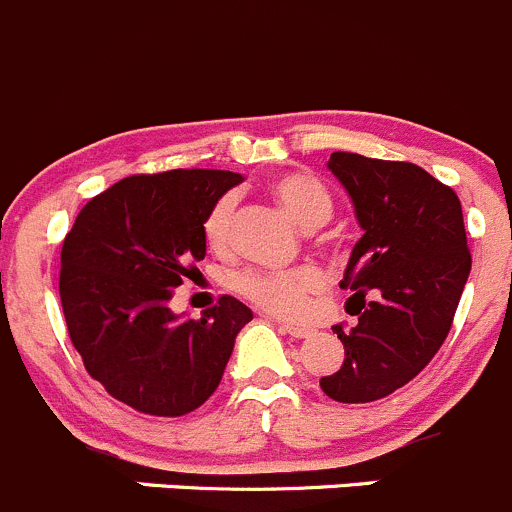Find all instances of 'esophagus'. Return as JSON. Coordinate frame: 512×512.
Masks as SVG:
<instances>
[{
    "instance_id": "esophagus-1",
    "label": "esophagus",
    "mask_w": 512,
    "mask_h": 512,
    "mask_svg": "<svg viewBox=\"0 0 512 512\" xmlns=\"http://www.w3.org/2000/svg\"><path fill=\"white\" fill-rule=\"evenodd\" d=\"M277 327H280V332H285V335L295 337V340H302V337H310L312 335L310 327L292 325V322H277Z\"/></svg>"
}]
</instances>
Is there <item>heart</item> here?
<instances>
[{
  "label": "heart",
  "mask_w": 512,
  "mask_h": 512,
  "mask_svg": "<svg viewBox=\"0 0 512 512\" xmlns=\"http://www.w3.org/2000/svg\"><path fill=\"white\" fill-rule=\"evenodd\" d=\"M270 195L275 197L277 205L292 217L305 230L325 225L332 215V195L322 180H317L310 172H285L270 182ZM237 200L235 195H222L215 205L210 207L205 217V240L207 245L222 250L227 247L235 225ZM235 287L252 302H257L265 310L275 315L295 317L305 310L310 295H315L322 287V275L312 267H297L290 272L275 270H242L235 277Z\"/></svg>",
  "instance_id": "b5f03b06"
}]
</instances>
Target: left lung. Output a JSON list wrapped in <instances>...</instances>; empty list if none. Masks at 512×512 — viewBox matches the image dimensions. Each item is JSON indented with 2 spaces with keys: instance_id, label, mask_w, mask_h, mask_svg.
<instances>
[{
  "instance_id": "1",
  "label": "left lung",
  "mask_w": 512,
  "mask_h": 512,
  "mask_svg": "<svg viewBox=\"0 0 512 512\" xmlns=\"http://www.w3.org/2000/svg\"><path fill=\"white\" fill-rule=\"evenodd\" d=\"M327 170L355 207L362 237L340 287L357 322L332 330L345 347L320 388L337 403H372L408 385L448 337L470 275L463 207L413 162L332 152Z\"/></svg>"
}]
</instances>
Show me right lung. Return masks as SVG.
<instances>
[{
	"mask_svg": "<svg viewBox=\"0 0 512 512\" xmlns=\"http://www.w3.org/2000/svg\"><path fill=\"white\" fill-rule=\"evenodd\" d=\"M227 170L124 177L92 197L62 245L59 297L74 350L112 398L180 418L217 390L252 310L220 297L200 320L170 310L205 257V217L240 185Z\"/></svg>",
	"mask_w": 512,
	"mask_h": 512,
	"instance_id": "1",
	"label": "right lung"
}]
</instances>
